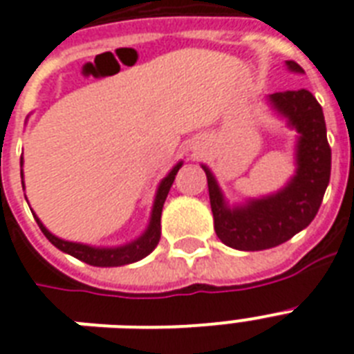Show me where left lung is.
<instances>
[{
    "label": "left lung",
    "mask_w": 354,
    "mask_h": 354,
    "mask_svg": "<svg viewBox=\"0 0 354 354\" xmlns=\"http://www.w3.org/2000/svg\"><path fill=\"white\" fill-rule=\"evenodd\" d=\"M290 71L304 73L294 60ZM276 111L289 118L298 129V169L283 190L247 206L228 208L210 169L203 166L208 179L214 228L225 245L237 250H265L289 241L294 234L309 226L320 210L330 179V146L322 106L307 89L270 95Z\"/></svg>",
    "instance_id": "left-lung-1"
}]
</instances>
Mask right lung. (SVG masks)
Returning a JSON list of instances; mask_svg holds the SVG:
<instances>
[{
    "mask_svg": "<svg viewBox=\"0 0 354 354\" xmlns=\"http://www.w3.org/2000/svg\"><path fill=\"white\" fill-rule=\"evenodd\" d=\"M24 164V160H21ZM183 166V162H179L171 171L168 174V177H164L162 183H160L157 195H155L153 203V212H151V219H149V225L146 228L142 236L138 237L137 241L129 243V245H124V247L118 248H95L89 247V245H82V243H71L64 241L60 237L53 236L47 228H45L39 219L36 217V223H38L39 230L44 232V236L49 239L56 248H60L62 252L71 254L75 256L76 259L87 263V265H93V267H120V265H128V263H135L138 259L148 256L151 250H153L157 245H159L160 239V214H162L164 201L168 197V192L171 188L175 180V175L179 171V168ZM24 177V174H21Z\"/></svg>",
    "mask_w": 354,
    "mask_h": 354,
    "instance_id": "obj_1",
    "label": "right lung"
}]
</instances>
